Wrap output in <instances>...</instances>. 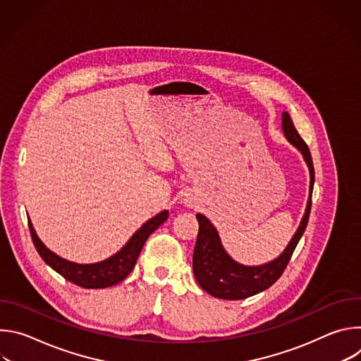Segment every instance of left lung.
<instances>
[{
    "label": "left lung",
    "instance_id": "left-lung-1",
    "mask_svg": "<svg viewBox=\"0 0 361 361\" xmlns=\"http://www.w3.org/2000/svg\"><path fill=\"white\" fill-rule=\"evenodd\" d=\"M283 130L290 142H293L302 152L308 169H310V198H308L301 224L279 259L260 267H245L230 259L220 243L216 228L202 214H197L200 228L192 252V271L200 287L213 297L223 300H243L271 287L284 273L307 227L312 210V194L314 185L312 154L305 141L297 133L287 113H283Z\"/></svg>",
    "mask_w": 361,
    "mask_h": 361
}]
</instances>
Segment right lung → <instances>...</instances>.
I'll use <instances>...</instances> for the list:
<instances>
[{"label":"right lung","instance_id":"1","mask_svg":"<svg viewBox=\"0 0 361 361\" xmlns=\"http://www.w3.org/2000/svg\"><path fill=\"white\" fill-rule=\"evenodd\" d=\"M169 217V212L157 214L148 220L131 238L130 241L110 259L95 263V264H75L67 262L53 251H49L41 240L37 237L32 224L28 221L32 243L41 255V259L51 267L61 274L66 280L84 287V288H106L123 281L134 269L141 248L151 233L156 231Z\"/></svg>","mask_w":361,"mask_h":361}]
</instances>
